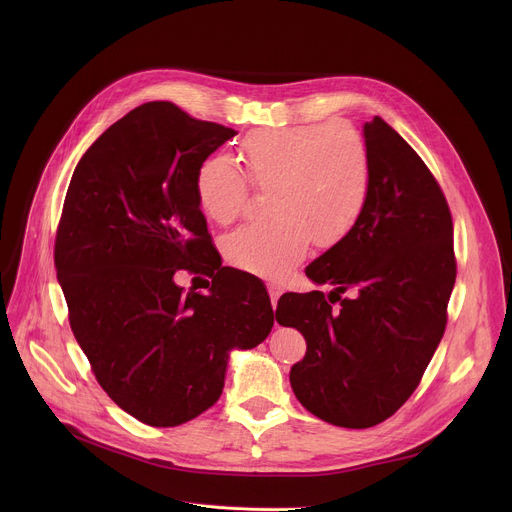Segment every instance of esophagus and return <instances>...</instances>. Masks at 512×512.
<instances>
[{
    "label": "esophagus",
    "instance_id": "esophagus-1",
    "mask_svg": "<svg viewBox=\"0 0 512 512\" xmlns=\"http://www.w3.org/2000/svg\"><path fill=\"white\" fill-rule=\"evenodd\" d=\"M267 291H269L271 304H273V308H275V304H277V300H279V296H281V285H279L277 281H269V283H267Z\"/></svg>",
    "mask_w": 512,
    "mask_h": 512
}]
</instances>
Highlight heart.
I'll return each instance as SVG.
<instances>
[{
  "mask_svg": "<svg viewBox=\"0 0 512 512\" xmlns=\"http://www.w3.org/2000/svg\"><path fill=\"white\" fill-rule=\"evenodd\" d=\"M243 172L223 156L200 162L194 190L218 225L241 216L249 182L269 194V223L227 237V259L249 273L277 277L296 265L310 241L334 247L358 223L371 192L367 141L344 121L257 131L239 143Z\"/></svg>",
  "mask_w": 512,
  "mask_h": 512,
  "instance_id": "obj_1",
  "label": "heart"
}]
</instances>
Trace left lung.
<instances>
[{
    "label": "left lung",
    "mask_w": 512,
    "mask_h": 512,
    "mask_svg": "<svg viewBox=\"0 0 512 512\" xmlns=\"http://www.w3.org/2000/svg\"><path fill=\"white\" fill-rule=\"evenodd\" d=\"M362 135L371 158L367 208L306 267L332 291H289L275 310L308 344L289 373L298 401L350 429L385 421L417 389L444 336L456 281L454 225L440 184L381 117L364 123ZM344 290L355 296L340 299Z\"/></svg>",
    "instance_id": "8db88e82"
}]
</instances>
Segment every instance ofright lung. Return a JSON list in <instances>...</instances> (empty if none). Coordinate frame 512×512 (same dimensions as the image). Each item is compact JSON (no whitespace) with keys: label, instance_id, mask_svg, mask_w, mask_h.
<instances>
[{"label":"right lung","instance_id":"right-lung-1","mask_svg":"<svg viewBox=\"0 0 512 512\" xmlns=\"http://www.w3.org/2000/svg\"><path fill=\"white\" fill-rule=\"evenodd\" d=\"M168 101L113 123L72 174L54 245L72 334L105 393L129 415L174 427L212 407L233 350L273 328L267 289L223 267L194 176L235 137ZM178 268L212 270L208 295H184Z\"/></svg>","mask_w":512,"mask_h":512}]
</instances>
